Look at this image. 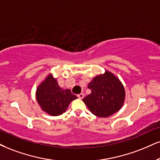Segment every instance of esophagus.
I'll return each instance as SVG.
<instances>
[{
  "mask_svg": "<svg viewBox=\"0 0 160 160\" xmlns=\"http://www.w3.org/2000/svg\"><path fill=\"white\" fill-rule=\"evenodd\" d=\"M78 98H81V99H82V98H84V94L83 93H80V94H78Z\"/></svg>",
  "mask_w": 160,
  "mask_h": 160,
  "instance_id": "esophagus-1",
  "label": "esophagus"
}]
</instances>
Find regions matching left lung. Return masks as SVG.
I'll list each match as a JSON object with an SVG mask.
<instances>
[{"mask_svg":"<svg viewBox=\"0 0 160 160\" xmlns=\"http://www.w3.org/2000/svg\"><path fill=\"white\" fill-rule=\"evenodd\" d=\"M88 88L91 93L82 101L95 116L108 117L121 109L125 100V89L120 81L110 72L106 71L95 77Z\"/></svg>","mask_w":160,"mask_h":160,"instance_id":"obj_1","label":"left lung"}]
</instances>
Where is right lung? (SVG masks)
<instances>
[{
  "label": "right lung",
  "instance_id": "right-lung-1",
  "mask_svg": "<svg viewBox=\"0 0 160 160\" xmlns=\"http://www.w3.org/2000/svg\"><path fill=\"white\" fill-rule=\"evenodd\" d=\"M36 98L44 111L51 116H58L64 113L70 102L77 98V96L70 90H62L56 78L50 75L38 86Z\"/></svg>",
  "mask_w": 160,
  "mask_h": 160
}]
</instances>
